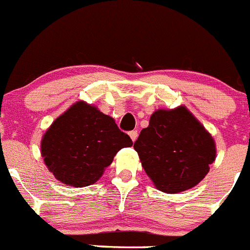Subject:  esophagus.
I'll list each match as a JSON object with an SVG mask.
<instances>
[{
    "label": "esophagus",
    "mask_w": 250,
    "mask_h": 250,
    "mask_svg": "<svg viewBox=\"0 0 250 250\" xmlns=\"http://www.w3.org/2000/svg\"><path fill=\"white\" fill-rule=\"evenodd\" d=\"M129 137L133 142H136L137 138H138V132H137V130H130Z\"/></svg>",
    "instance_id": "1"
}]
</instances>
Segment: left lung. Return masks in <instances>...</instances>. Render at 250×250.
<instances>
[{"label":"left lung","mask_w":250,"mask_h":250,"mask_svg":"<svg viewBox=\"0 0 250 250\" xmlns=\"http://www.w3.org/2000/svg\"><path fill=\"white\" fill-rule=\"evenodd\" d=\"M134 149L154 185L167 193L197 185L216 158L213 138L185 107L154 112Z\"/></svg>","instance_id":"left-lung-1"}]
</instances>
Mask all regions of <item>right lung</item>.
Wrapping results in <instances>:
<instances>
[{
    "label": "right lung",
    "instance_id": "add662e5",
    "mask_svg": "<svg viewBox=\"0 0 250 250\" xmlns=\"http://www.w3.org/2000/svg\"><path fill=\"white\" fill-rule=\"evenodd\" d=\"M132 144L113 118L80 101L46 130L42 157L58 180L83 188L96 183L117 151Z\"/></svg>",
    "mask_w": 250,
    "mask_h": 250
}]
</instances>
